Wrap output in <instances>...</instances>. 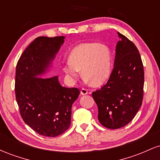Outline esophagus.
<instances>
[{
  "instance_id": "1",
  "label": "esophagus",
  "mask_w": 160,
  "mask_h": 160,
  "mask_svg": "<svg viewBox=\"0 0 160 160\" xmlns=\"http://www.w3.org/2000/svg\"><path fill=\"white\" fill-rule=\"evenodd\" d=\"M80 94L82 95H85L86 94H88V90L86 89H82L81 90H80Z\"/></svg>"
}]
</instances>
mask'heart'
I'll return each mask as SVG.
<instances>
[{
    "mask_svg": "<svg viewBox=\"0 0 160 160\" xmlns=\"http://www.w3.org/2000/svg\"><path fill=\"white\" fill-rule=\"evenodd\" d=\"M112 54L107 45L96 43H83L75 47L69 54V61L63 70L69 79L74 80L79 71L92 85L103 84L111 72Z\"/></svg>",
    "mask_w": 160,
    "mask_h": 160,
    "instance_id": "b5f03b06",
    "label": "heart"
}]
</instances>
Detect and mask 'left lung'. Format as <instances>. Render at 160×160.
Listing matches in <instances>:
<instances>
[{
	"instance_id": "8db88e82",
	"label": "left lung",
	"mask_w": 160,
	"mask_h": 160,
	"mask_svg": "<svg viewBox=\"0 0 160 160\" xmlns=\"http://www.w3.org/2000/svg\"><path fill=\"white\" fill-rule=\"evenodd\" d=\"M118 33L113 69L107 83L92 92L98 118L104 127L116 129L131 122L143 99L144 67L137 47Z\"/></svg>"
}]
</instances>
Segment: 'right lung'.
<instances>
[{
    "mask_svg": "<svg viewBox=\"0 0 160 160\" xmlns=\"http://www.w3.org/2000/svg\"><path fill=\"white\" fill-rule=\"evenodd\" d=\"M65 37H39L25 49L16 70L15 92L24 122L39 135L56 137L69 128L78 88L60 84L58 76L43 78L65 42Z\"/></svg>",
    "mask_w": 160,
    "mask_h": 160,
    "instance_id": "add662e5",
    "label": "right lung"
}]
</instances>
